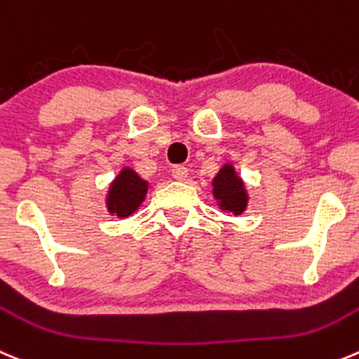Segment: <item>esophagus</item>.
Instances as JSON below:
<instances>
[{"label": "esophagus", "instance_id": "esophagus-1", "mask_svg": "<svg viewBox=\"0 0 359 359\" xmlns=\"http://www.w3.org/2000/svg\"><path fill=\"white\" fill-rule=\"evenodd\" d=\"M172 175H173V179H175V180H186L187 179V168H186V166H182V165L173 166Z\"/></svg>", "mask_w": 359, "mask_h": 359}]
</instances>
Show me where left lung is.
<instances>
[{"instance_id":"left-lung-1","label":"left lung","mask_w":359,"mask_h":359,"mask_svg":"<svg viewBox=\"0 0 359 359\" xmlns=\"http://www.w3.org/2000/svg\"><path fill=\"white\" fill-rule=\"evenodd\" d=\"M214 198L226 212L240 215L247 208V191L242 179L236 175L233 165H224L212 180Z\"/></svg>"}]
</instances>
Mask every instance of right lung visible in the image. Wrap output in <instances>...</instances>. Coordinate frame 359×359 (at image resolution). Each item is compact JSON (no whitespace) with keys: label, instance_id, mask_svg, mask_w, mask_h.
<instances>
[{"label":"right lung","instance_id":"right-lung-1","mask_svg":"<svg viewBox=\"0 0 359 359\" xmlns=\"http://www.w3.org/2000/svg\"><path fill=\"white\" fill-rule=\"evenodd\" d=\"M147 189L149 184L135 170L123 168L110 184L107 208L112 215L128 217L140 207L142 201L145 200Z\"/></svg>","mask_w":359,"mask_h":359}]
</instances>
